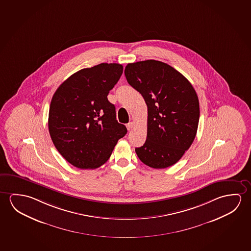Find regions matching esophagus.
<instances>
[{
  "label": "esophagus",
  "mask_w": 251,
  "mask_h": 251,
  "mask_svg": "<svg viewBox=\"0 0 251 251\" xmlns=\"http://www.w3.org/2000/svg\"><path fill=\"white\" fill-rule=\"evenodd\" d=\"M135 127V124H134V123H129V124H127V130L129 131V130H131L132 128L133 127Z\"/></svg>",
  "instance_id": "34e87169"
}]
</instances>
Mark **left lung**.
<instances>
[{"label":"left lung","instance_id":"1","mask_svg":"<svg viewBox=\"0 0 251 251\" xmlns=\"http://www.w3.org/2000/svg\"><path fill=\"white\" fill-rule=\"evenodd\" d=\"M124 73L148 107L146 142L135 148L137 156L153 169L172 166L197 135L200 108L196 90L180 72L160 61L128 63Z\"/></svg>","mask_w":251,"mask_h":251}]
</instances>
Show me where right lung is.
<instances>
[{"label": "right lung", "instance_id": "obj_1", "mask_svg": "<svg viewBox=\"0 0 251 251\" xmlns=\"http://www.w3.org/2000/svg\"><path fill=\"white\" fill-rule=\"evenodd\" d=\"M124 67L100 63L79 70L54 92L49 113V130L54 147L73 166L81 170L104 164L127 128L116 120L109 90Z\"/></svg>", "mask_w": 251, "mask_h": 251}]
</instances>
